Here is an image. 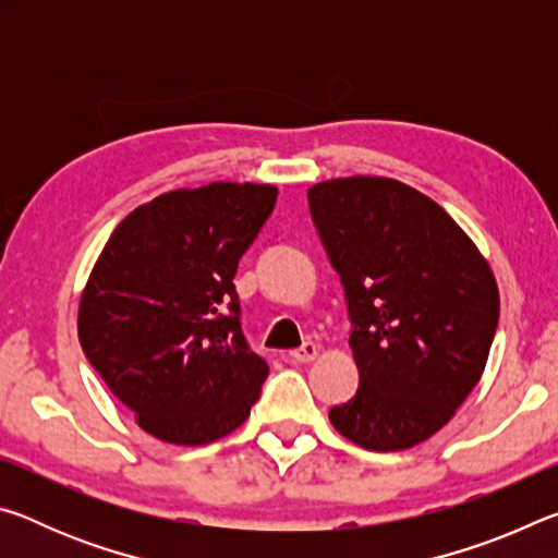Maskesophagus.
Returning <instances> with one entry per match:
<instances>
[{
    "instance_id": "34e87169",
    "label": "esophagus",
    "mask_w": 558,
    "mask_h": 558,
    "mask_svg": "<svg viewBox=\"0 0 558 558\" xmlns=\"http://www.w3.org/2000/svg\"><path fill=\"white\" fill-rule=\"evenodd\" d=\"M317 356H319V349H317V344H313V342H305L300 349H292V352H290L292 362H300V364L315 362Z\"/></svg>"
}]
</instances>
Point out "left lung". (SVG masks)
Here are the masks:
<instances>
[{"label": "left lung", "instance_id": "1", "mask_svg": "<svg viewBox=\"0 0 558 558\" xmlns=\"http://www.w3.org/2000/svg\"><path fill=\"white\" fill-rule=\"evenodd\" d=\"M352 317L359 389L329 421L359 448L428 440L483 379L499 319L495 272L456 219L389 177L307 189Z\"/></svg>", "mask_w": 558, "mask_h": 558}]
</instances>
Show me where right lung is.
Returning a JSON list of instances; mask_svg holds the SVG:
<instances>
[{
  "label": "right lung",
  "mask_w": 558,
  "mask_h": 558,
  "mask_svg": "<svg viewBox=\"0 0 558 558\" xmlns=\"http://www.w3.org/2000/svg\"><path fill=\"white\" fill-rule=\"evenodd\" d=\"M278 186L214 182L137 206L78 302L93 369L149 436L206 446L248 418L268 376L245 344L233 276Z\"/></svg>",
  "instance_id": "obj_1"
}]
</instances>
